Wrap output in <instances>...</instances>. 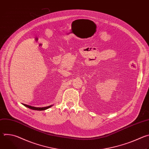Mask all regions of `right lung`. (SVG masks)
<instances>
[{
  "instance_id": "add662e5",
  "label": "right lung",
  "mask_w": 149,
  "mask_h": 149,
  "mask_svg": "<svg viewBox=\"0 0 149 149\" xmlns=\"http://www.w3.org/2000/svg\"><path fill=\"white\" fill-rule=\"evenodd\" d=\"M25 107L30 109H32V110H39V111H41V110H47L48 109H49L51 106H48V107H40V108H39V107H31V106L30 105H26V104H24Z\"/></svg>"
}]
</instances>
